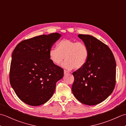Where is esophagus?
Wrapping results in <instances>:
<instances>
[{"mask_svg": "<svg viewBox=\"0 0 126 126\" xmlns=\"http://www.w3.org/2000/svg\"><path fill=\"white\" fill-rule=\"evenodd\" d=\"M69 74V71H68L67 70H64V74L65 75H67V74Z\"/></svg>", "mask_w": 126, "mask_h": 126, "instance_id": "1", "label": "esophagus"}]
</instances>
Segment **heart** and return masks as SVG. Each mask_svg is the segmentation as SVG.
<instances>
[{"label": "heart", "instance_id": "b5f03b06", "mask_svg": "<svg viewBox=\"0 0 126 126\" xmlns=\"http://www.w3.org/2000/svg\"><path fill=\"white\" fill-rule=\"evenodd\" d=\"M52 63L59 65L66 59L62 66L68 70L81 69L87 63L89 52L83 42L64 39L58 43L57 48H51L49 53Z\"/></svg>", "mask_w": 126, "mask_h": 126}]
</instances>
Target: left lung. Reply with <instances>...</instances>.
<instances>
[{
    "instance_id": "obj_1",
    "label": "left lung",
    "mask_w": 126,
    "mask_h": 126,
    "mask_svg": "<svg viewBox=\"0 0 126 126\" xmlns=\"http://www.w3.org/2000/svg\"><path fill=\"white\" fill-rule=\"evenodd\" d=\"M89 56L83 67L74 72V95L86 105H96L110 95L115 85L116 62L109 47L89 34H79Z\"/></svg>"
}]
</instances>
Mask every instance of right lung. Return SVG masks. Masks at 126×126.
Listing matches in <instances>:
<instances>
[{"mask_svg":"<svg viewBox=\"0 0 126 126\" xmlns=\"http://www.w3.org/2000/svg\"><path fill=\"white\" fill-rule=\"evenodd\" d=\"M61 37L58 33L43 34L19 43L12 55L11 85L23 102L32 106L46 103L55 92L56 84L64 70L50 60L52 44Z\"/></svg>","mask_w":126,"mask_h":126,"instance_id":"add662e5","label":"right lung"}]
</instances>
